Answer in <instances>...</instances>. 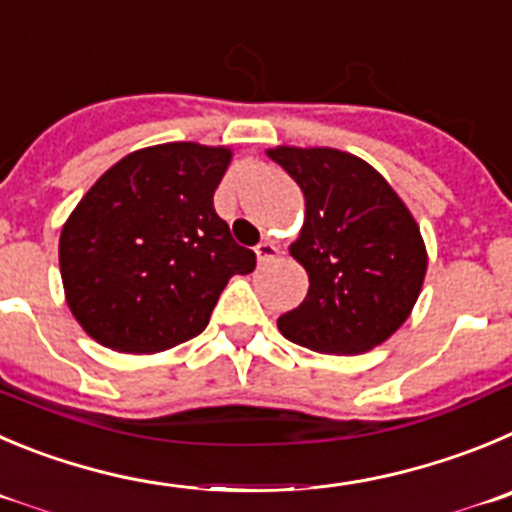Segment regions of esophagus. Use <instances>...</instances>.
<instances>
[{
  "label": "esophagus",
  "mask_w": 512,
  "mask_h": 512,
  "mask_svg": "<svg viewBox=\"0 0 512 512\" xmlns=\"http://www.w3.org/2000/svg\"><path fill=\"white\" fill-rule=\"evenodd\" d=\"M255 255H257V262H260V265H265V262L275 260V257L280 255V247L270 240L260 242V245L255 247Z\"/></svg>",
  "instance_id": "1"
}]
</instances>
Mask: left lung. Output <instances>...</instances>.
Here are the masks:
<instances>
[{"mask_svg": "<svg viewBox=\"0 0 512 512\" xmlns=\"http://www.w3.org/2000/svg\"><path fill=\"white\" fill-rule=\"evenodd\" d=\"M305 197L290 255L305 267L308 295L278 318L288 341L318 353H364L401 328L422 293L427 247L389 181L338 148L267 151Z\"/></svg>", "mask_w": 512, "mask_h": 512, "instance_id": "1", "label": "left lung"}]
</instances>
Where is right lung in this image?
Here are the masks:
<instances>
[{
	"instance_id": "obj_1",
	"label": "right lung",
	"mask_w": 512,
	"mask_h": 512,
	"mask_svg": "<svg viewBox=\"0 0 512 512\" xmlns=\"http://www.w3.org/2000/svg\"><path fill=\"white\" fill-rule=\"evenodd\" d=\"M224 146L176 141L123 156L60 232L65 300L105 348L156 353L199 336L232 275L255 270L214 212Z\"/></svg>"
}]
</instances>
